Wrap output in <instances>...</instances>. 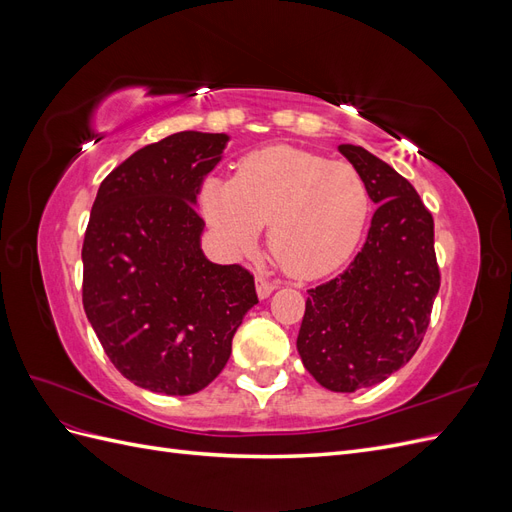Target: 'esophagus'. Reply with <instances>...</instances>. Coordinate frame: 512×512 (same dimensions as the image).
<instances>
[{"label": "esophagus", "instance_id": "esophagus-1", "mask_svg": "<svg viewBox=\"0 0 512 512\" xmlns=\"http://www.w3.org/2000/svg\"><path fill=\"white\" fill-rule=\"evenodd\" d=\"M273 290H275V284L271 280H267L265 275L256 277V292H258L260 299H267Z\"/></svg>", "mask_w": 512, "mask_h": 512}]
</instances>
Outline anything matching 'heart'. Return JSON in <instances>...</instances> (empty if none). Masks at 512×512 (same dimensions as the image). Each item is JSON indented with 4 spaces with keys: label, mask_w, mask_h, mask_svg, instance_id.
Masks as SVG:
<instances>
[{
    "label": "heart",
    "mask_w": 512,
    "mask_h": 512,
    "mask_svg": "<svg viewBox=\"0 0 512 512\" xmlns=\"http://www.w3.org/2000/svg\"><path fill=\"white\" fill-rule=\"evenodd\" d=\"M198 205L228 252L252 250L267 224L277 265L299 280H318L356 250L371 196L354 166L275 145L243 156L232 179L207 177Z\"/></svg>",
    "instance_id": "b5f03b06"
}]
</instances>
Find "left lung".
<instances>
[{
	"mask_svg": "<svg viewBox=\"0 0 512 512\" xmlns=\"http://www.w3.org/2000/svg\"><path fill=\"white\" fill-rule=\"evenodd\" d=\"M339 151L380 207L350 267L307 290L297 348L324 389L354 393L395 374L421 346L440 267L433 218L412 183L363 147Z\"/></svg>",
	"mask_w": 512,
	"mask_h": 512,
	"instance_id": "obj_1",
	"label": "left lung"
}]
</instances>
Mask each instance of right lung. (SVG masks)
I'll return each instance as SVG.
<instances>
[{
	"mask_svg": "<svg viewBox=\"0 0 512 512\" xmlns=\"http://www.w3.org/2000/svg\"><path fill=\"white\" fill-rule=\"evenodd\" d=\"M226 134L177 132L100 183L83 241V307L111 363L141 389L192 395L220 376L258 303L254 275L200 250V183Z\"/></svg>",
	"mask_w": 512,
	"mask_h": 512,
	"instance_id": "add662e5",
	"label": "right lung"
}]
</instances>
